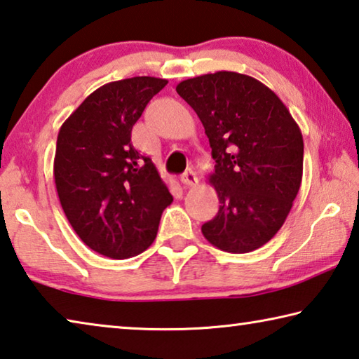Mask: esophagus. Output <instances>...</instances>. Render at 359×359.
<instances>
[{"instance_id":"obj_1","label":"esophagus","mask_w":359,"mask_h":359,"mask_svg":"<svg viewBox=\"0 0 359 359\" xmlns=\"http://www.w3.org/2000/svg\"><path fill=\"white\" fill-rule=\"evenodd\" d=\"M180 180H182V184L187 187H194L198 184V175L193 171V169H187V171L180 175Z\"/></svg>"}]
</instances>
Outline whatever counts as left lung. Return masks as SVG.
<instances>
[{
    "label": "left lung",
    "mask_w": 359,
    "mask_h": 359,
    "mask_svg": "<svg viewBox=\"0 0 359 359\" xmlns=\"http://www.w3.org/2000/svg\"><path fill=\"white\" fill-rule=\"evenodd\" d=\"M184 98L209 137L220 201L203 224L212 245L248 253L269 242L287 220L302 180L301 130L280 98L250 76L218 71L180 82Z\"/></svg>",
    "instance_id": "1"
}]
</instances>
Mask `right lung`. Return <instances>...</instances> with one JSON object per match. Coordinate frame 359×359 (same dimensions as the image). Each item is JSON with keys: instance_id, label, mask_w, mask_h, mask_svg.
<instances>
[{"instance_id": "obj_1", "label": "right lung", "mask_w": 359, "mask_h": 359, "mask_svg": "<svg viewBox=\"0 0 359 359\" xmlns=\"http://www.w3.org/2000/svg\"><path fill=\"white\" fill-rule=\"evenodd\" d=\"M166 83L142 76L102 85L58 133L53 177L65 215L85 245L112 259L147 250L172 203L154 163L131 144L133 125Z\"/></svg>"}]
</instances>
